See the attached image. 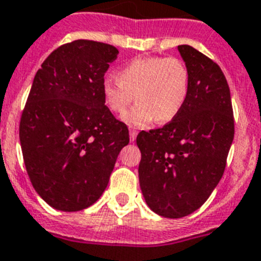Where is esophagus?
<instances>
[{
  "label": "esophagus",
  "mask_w": 261,
  "mask_h": 261,
  "mask_svg": "<svg viewBox=\"0 0 261 261\" xmlns=\"http://www.w3.org/2000/svg\"><path fill=\"white\" fill-rule=\"evenodd\" d=\"M137 135H138V130L137 128H130V140L134 142V140L137 139Z\"/></svg>",
  "instance_id": "34e87169"
}]
</instances>
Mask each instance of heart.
<instances>
[{
  "instance_id": "b5f03b06",
  "label": "heart",
  "mask_w": 261,
  "mask_h": 261,
  "mask_svg": "<svg viewBox=\"0 0 261 261\" xmlns=\"http://www.w3.org/2000/svg\"><path fill=\"white\" fill-rule=\"evenodd\" d=\"M189 71L177 58L146 56L119 68L117 80L102 84L105 103L115 114H124L137 97L138 103L126 122L143 126L152 121L167 123L177 117L189 93Z\"/></svg>"
}]
</instances>
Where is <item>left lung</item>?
I'll list each match as a JSON object with an SVG mask.
<instances>
[{"mask_svg":"<svg viewBox=\"0 0 261 261\" xmlns=\"http://www.w3.org/2000/svg\"><path fill=\"white\" fill-rule=\"evenodd\" d=\"M189 93L181 112L163 127L140 131L139 184L149 209L182 218L199 209L218 185L234 139L230 88L217 63L182 44Z\"/></svg>","mask_w":261,"mask_h":261,"instance_id":"left-lung-1","label":"left lung"}]
</instances>
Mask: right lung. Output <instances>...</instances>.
<instances>
[{
	"mask_svg": "<svg viewBox=\"0 0 261 261\" xmlns=\"http://www.w3.org/2000/svg\"><path fill=\"white\" fill-rule=\"evenodd\" d=\"M114 46L79 39L52 51L34 77L19 123L26 171L36 193L62 212H79L106 189L128 128L102 94Z\"/></svg>",
	"mask_w": 261,
	"mask_h": 261,
	"instance_id": "add662e5",
	"label": "right lung"
}]
</instances>
